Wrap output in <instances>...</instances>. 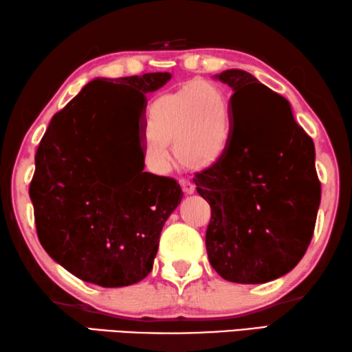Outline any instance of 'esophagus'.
I'll use <instances>...</instances> for the list:
<instances>
[{"mask_svg": "<svg viewBox=\"0 0 352 352\" xmlns=\"http://www.w3.org/2000/svg\"><path fill=\"white\" fill-rule=\"evenodd\" d=\"M179 184H181V187H182L184 193H186V195L195 193V184L193 182H190L188 179H181Z\"/></svg>", "mask_w": 352, "mask_h": 352, "instance_id": "1", "label": "esophagus"}]
</instances>
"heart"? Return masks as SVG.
Listing matches in <instances>:
<instances>
[{"label":"heart","mask_w":352,"mask_h":352,"mask_svg":"<svg viewBox=\"0 0 352 352\" xmlns=\"http://www.w3.org/2000/svg\"><path fill=\"white\" fill-rule=\"evenodd\" d=\"M228 104L214 82L197 79L187 87L159 95L148 111L145 154L155 170L170 165L168 148L187 168H204L226 142Z\"/></svg>","instance_id":"1"}]
</instances>
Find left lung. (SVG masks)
<instances>
[{
  "label": "left lung",
  "mask_w": 352,
  "mask_h": 352,
  "mask_svg": "<svg viewBox=\"0 0 352 352\" xmlns=\"http://www.w3.org/2000/svg\"><path fill=\"white\" fill-rule=\"evenodd\" d=\"M217 79L232 89L226 146L195 177L210 204L209 262L223 279L263 284L293 270L312 240L321 199L314 140L289 101L243 70Z\"/></svg>",
  "instance_id": "8db88e82"
}]
</instances>
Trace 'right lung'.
<instances>
[{
    "label": "right lung",
    "mask_w": 352,
    "mask_h": 352,
    "mask_svg": "<svg viewBox=\"0 0 352 352\" xmlns=\"http://www.w3.org/2000/svg\"><path fill=\"white\" fill-rule=\"evenodd\" d=\"M170 73L95 79L57 112L36 153L30 197L43 250L67 272L101 287H126L153 270L159 237L182 190L113 153L118 135L107 95L162 87Z\"/></svg>",
    "instance_id": "right-lung-1"
}]
</instances>
